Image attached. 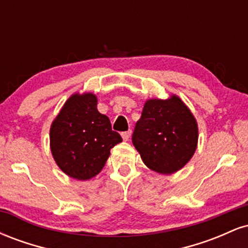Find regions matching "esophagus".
<instances>
[{
	"label": "esophagus",
	"instance_id": "esophagus-1",
	"mask_svg": "<svg viewBox=\"0 0 248 248\" xmlns=\"http://www.w3.org/2000/svg\"><path fill=\"white\" fill-rule=\"evenodd\" d=\"M130 135H132V130H127V132H122V133H121L122 139H124V141H128V140H129Z\"/></svg>",
	"mask_w": 248,
	"mask_h": 248
}]
</instances>
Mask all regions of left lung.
<instances>
[{"label":"left lung","instance_id":"obj_1","mask_svg":"<svg viewBox=\"0 0 248 248\" xmlns=\"http://www.w3.org/2000/svg\"><path fill=\"white\" fill-rule=\"evenodd\" d=\"M132 141L149 169L169 175L182 169L195 154L197 121L177 95L150 99L136 122Z\"/></svg>","mask_w":248,"mask_h":248}]
</instances>
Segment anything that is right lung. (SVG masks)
Masks as SVG:
<instances>
[{
  "mask_svg": "<svg viewBox=\"0 0 248 248\" xmlns=\"http://www.w3.org/2000/svg\"><path fill=\"white\" fill-rule=\"evenodd\" d=\"M96 96L76 93L53 120L50 147L57 166L70 177L87 181L101 171L110 149L122 138L108 116L96 109Z\"/></svg>",
  "mask_w": 248,
  "mask_h": 248,
  "instance_id": "1",
  "label": "right lung"
}]
</instances>
